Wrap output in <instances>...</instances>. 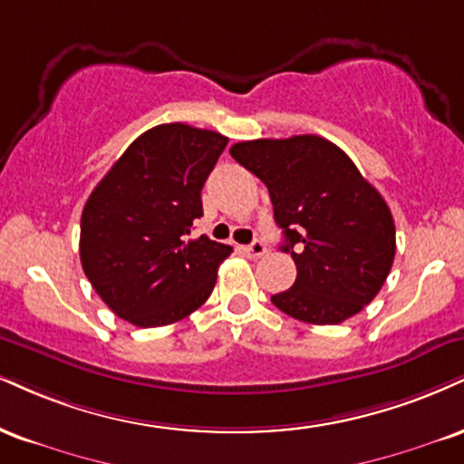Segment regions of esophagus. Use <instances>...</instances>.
Wrapping results in <instances>:
<instances>
[{
  "instance_id": "1",
  "label": "esophagus",
  "mask_w": 464,
  "mask_h": 464,
  "mask_svg": "<svg viewBox=\"0 0 464 464\" xmlns=\"http://www.w3.org/2000/svg\"><path fill=\"white\" fill-rule=\"evenodd\" d=\"M242 250L250 256V259H259V256H264V255L267 253L266 244H264V242H259V239H255L253 244H248V246H244Z\"/></svg>"
}]
</instances>
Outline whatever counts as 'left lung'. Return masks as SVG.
<instances>
[{
	"label": "left lung",
	"mask_w": 464,
	"mask_h": 464,
	"mask_svg": "<svg viewBox=\"0 0 464 464\" xmlns=\"http://www.w3.org/2000/svg\"><path fill=\"white\" fill-rule=\"evenodd\" d=\"M231 158L266 183L295 283L272 295L306 324H342L370 304L392 272L389 205L337 144L320 136L233 144Z\"/></svg>",
	"instance_id": "1"
}]
</instances>
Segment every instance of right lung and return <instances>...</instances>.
<instances>
[{
  "label": "right lung",
  "mask_w": 464,
  "mask_h": 464,
  "mask_svg": "<svg viewBox=\"0 0 464 464\" xmlns=\"http://www.w3.org/2000/svg\"><path fill=\"white\" fill-rule=\"evenodd\" d=\"M218 131L169 122L138 136L82 211L83 275L116 315L155 328L197 311L231 246L192 236L200 189L225 150Z\"/></svg>",
  "instance_id": "add662e5"
}]
</instances>
